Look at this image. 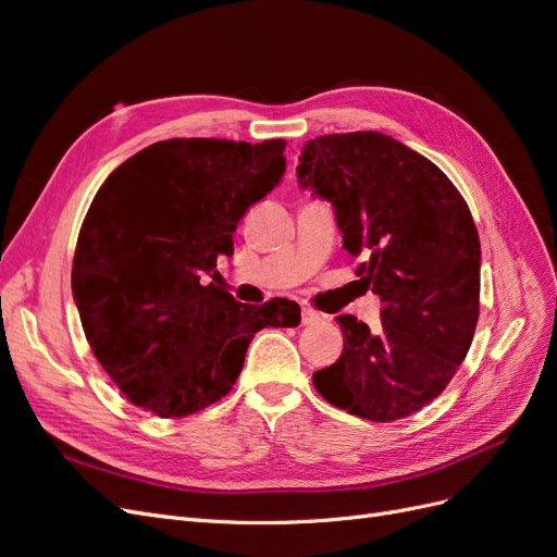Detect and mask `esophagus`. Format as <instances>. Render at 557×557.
I'll list each match as a JSON object with an SVG mask.
<instances>
[{"label": "esophagus", "instance_id": "34e87169", "mask_svg": "<svg viewBox=\"0 0 557 557\" xmlns=\"http://www.w3.org/2000/svg\"><path fill=\"white\" fill-rule=\"evenodd\" d=\"M320 320H323V318H320V313H315L313 309H301V325H315V323H320Z\"/></svg>", "mask_w": 557, "mask_h": 557}]
</instances>
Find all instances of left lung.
<instances>
[{"label": "left lung", "instance_id": "left-lung-1", "mask_svg": "<svg viewBox=\"0 0 557 557\" xmlns=\"http://www.w3.org/2000/svg\"><path fill=\"white\" fill-rule=\"evenodd\" d=\"M301 185L332 201L358 276L381 297V323L339 315L344 350L313 374L332 407L374 423L407 418L444 393L474 339L481 244L450 178L381 132L307 141Z\"/></svg>", "mask_w": 557, "mask_h": 557}]
</instances>
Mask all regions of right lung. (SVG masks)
I'll use <instances>...</instances> for the list:
<instances>
[{
    "instance_id": "obj_1",
    "label": "right lung",
    "mask_w": 557,
    "mask_h": 557,
    "mask_svg": "<svg viewBox=\"0 0 557 557\" xmlns=\"http://www.w3.org/2000/svg\"><path fill=\"white\" fill-rule=\"evenodd\" d=\"M285 141L166 139L125 160L81 225L72 290L83 332L121 393L160 418L223 399L262 327H297L299 307L239 305L209 282L244 213L285 174Z\"/></svg>"
}]
</instances>
